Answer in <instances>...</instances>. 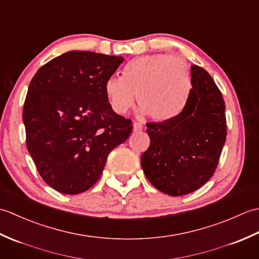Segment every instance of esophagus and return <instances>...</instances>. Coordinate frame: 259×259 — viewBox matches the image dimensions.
Masks as SVG:
<instances>
[{"label": "esophagus", "instance_id": "34e87169", "mask_svg": "<svg viewBox=\"0 0 259 259\" xmlns=\"http://www.w3.org/2000/svg\"><path fill=\"white\" fill-rule=\"evenodd\" d=\"M142 129H144V125H142L141 123L134 122V131H135V133H139V131H141Z\"/></svg>", "mask_w": 259, "mask_h": 259}]
</instances>
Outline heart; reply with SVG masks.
<instances>
[{
  "mask_svg": "<svg viewBox=\"0 0 259 259\" xmlns=\"http://www.w3.org/2000/svg\"><path fill=\"white\" fill-rule=\"evenodd\" d=\"M191 91V72L183 59L168 53L135 58L126 63L121 78L106 81L104 92L113 111L123 114L137 101L142 114L168 121L185 109Z\"/></svg>",
  "mask_w": 259,
  "mask_h": 259,
  "instance_id": "1",
  "label": "heart"
}]
</instances>
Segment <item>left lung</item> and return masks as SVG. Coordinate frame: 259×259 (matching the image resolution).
Returning <instances> with one entry per match:
<instances>
[{
  "label": "left lung",
  "instance_id": "8db88e82",
  "mask_svg": "<svg viewBox=\"0 0 259 259\" xmlns=\"http://www.w3.org/2000/svg\"><path fill=\"white\" fill-rule=\"evenodd\" d=\"M190 96L177 117L148 122L150 146L142 153L147 179L163 194L183 196L213 175L226 141L225 102L205 69L191 65Z\"/></svg>",
  "mask_w": 259,
  "mask_h": 259
}]
</instances>
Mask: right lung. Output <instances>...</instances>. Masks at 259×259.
<instances>
[{
  "label": "right lung",
  "instance_id": "right-lung-1",
  "mask_svg": "<svg viewBox=\"0 0 259 259\" xmlns=\"http://www.w3.org/2000/svg\"><path fill=\"white\" fill-rule=\"evenodd\" d=\"M122 62V57L69 51L30 82L23 108L26 147L42 179L61 194L91 188L109 153L133 131V121L113 111L104 92Z\"/></svg>",
  "mask_w": 259,
  "mask_h": 259
}]
</instances>
